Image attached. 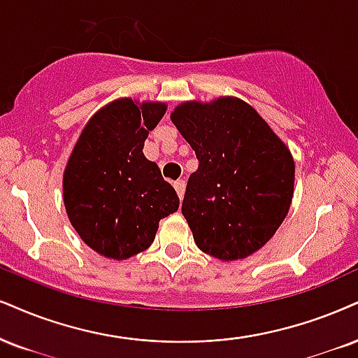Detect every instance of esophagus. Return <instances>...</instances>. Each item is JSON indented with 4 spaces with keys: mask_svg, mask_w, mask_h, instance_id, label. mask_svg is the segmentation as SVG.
<instances>
[{
    "mask_svg": "<svg viewBox=\"0 0 358 358\" xmlns=\"http://www.w3.org/2000/svg\"><path fill=\"white\" fill-rule=\"evenodd\" d=\"M174 189H176V192H178V196H179V199H182L184 197V191H186V180L184 179H178L174 182Z\"/></svg>",
    "mask_w": 358,
    "mask_h": 358,
    "instance_id": "obj_1",
    "label": "esophagus"
}]
</instances>
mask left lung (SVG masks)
<instances>
[{
    "label": "left lung",
    "instance_id": "obj_1",
    "mask_svg": "<svg viewBox=\"0 0 358 358\" xmlns=\"http://www.w3.org/2000/svg\"><path fill=\"white\" fill-rule=\"evenodd\" d=\"M171 119L199 161L182 201L197 247L219 260L254 254L271 241L292 202L289 148L252 106L232 96L187 101Z\"/></svg>",
    "mask_w": 358,
    "mask_h": 358
}]
</instances>
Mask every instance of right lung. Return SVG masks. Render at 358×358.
Returning a JSON list of instances; mask_svg holds the SVG:
<instances>
[{"instance_id": "1", "label": "right lung", "mask_w": 358, "mask_h": 358, "mask_svg": "<svg viewBox=\"0 0 358 358\" xmlns=\"http://www.w3.org/2000/svg\"><path fill=\"white\" fill-rule=\"evenodd\" d=\"M166 113L164 103L106 104L79 136L63 176L69 222L92 250L114 260L143 252L159 220L179 209L174 187L143 152Z\"/></svg>"}]
</instances>
